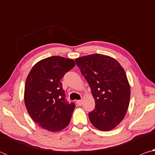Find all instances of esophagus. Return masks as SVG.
Here are the masks:
<instances>
[{
    "instance_id": "obj_1",
    "label": "esophagus",
    "mask_w": 155,
    "mask_h": 155,
    "mask_svg": "<svg viewBox=\"0 0 155 155\" xmlns=\"http://www.w3.org/2000/svg\"><path fill=\"white\" fill-rule=\"evenodd\" d=\"M82 103H83V101H81V100H78V101H77V104L78 106L82 105Z\"/></svg>"
}]
</instances>
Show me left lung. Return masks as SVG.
I'll use <instances>...</instances> for the list:
<instances>
[{"mask_svg":"<svg viewBox=\"0 0 155 155\" xmlns=\"http://www.w3.org/2000/svg\"><path fill=\"white\" fill-rule=\"evenodd\" d=\"M75 61L95 100V109L89 113L91 123L101 130H111L121 122L129 105L130 85L124 70L115 59L101 54Z\"/></svg>","mask_w":155,"mask_h":155,"instance_id":"obj_1","label":"left lung"}]
</instances>
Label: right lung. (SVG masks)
<instances>
[{
	"label": "right lung",
	"mask_w": 155,
	"mask_h": 155,
	"mask_svg": "<svg viewBox=\"0 0 155 155\" xmlns=\"http://www.w3.org/2000/svg\"><path fill=\"white\" fill-rule=\"evenodd\" d=\"M74 65L72 59L50 57L37 63L28 75L25 105L31 118L44 129L57 132L69 124L75 104L65 98L61 79Z\"/></svg>",
	"instance_id": "add662e5"
}]
</instances>
